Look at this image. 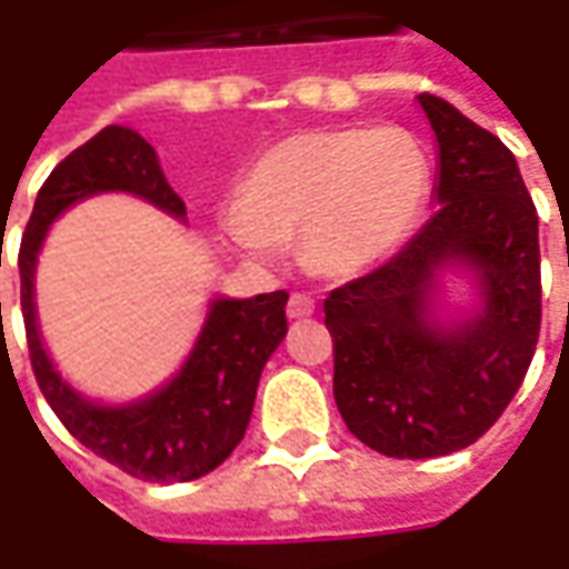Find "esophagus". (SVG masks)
<instances>
[{
	"mask_svg": "<svg viewBox=\"0 0 569 569\" xmlns=\"http://www.w3.org/2000/svg\"><path fill=\"white\" fill-rule=\"evenodd\" d=\"M313 313V297L307 295H291V300H288V317L291 319H303Z\"/></svg>",
	"mask_w": 569,
	"mask_h": 569,
	"instance_id": "1",
	"label": "esophagus"
}]
</instances>
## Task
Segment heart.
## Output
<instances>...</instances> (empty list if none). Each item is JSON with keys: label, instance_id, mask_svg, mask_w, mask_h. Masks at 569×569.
<instances>
[{"label": "heart", "instance_id": "heart-1", "mask_svg": "<svg viewBox=\"0 0 569 569\" xmlns=\"http://www.w3.org/2000/svg\"><path fill=\"white\" fill-rule=\"evenodd\" d=\"M427 196L430 158L402 126L300 132L252 164L221 211V237L269 266L297 233L310 272L345 278L399 250Z\"/></svg>", "mask_w": 569, "mask_h": 569}]
</instances>
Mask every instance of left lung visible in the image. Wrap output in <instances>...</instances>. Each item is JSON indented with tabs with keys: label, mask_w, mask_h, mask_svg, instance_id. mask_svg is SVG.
I'll return each mask as SVG.
<instances>
[{
	"label": "left lung",
	"mask_w": 569,
	"mask_h": 569,
	"mask_svg": "<svg viewBox=\"0 0 569 569\" xmlns=\"http://www.w3.org/2000/svg\"><path fill=\"white\" fill-rule=\"evenodd\" d=\"M418 103L437 139L440 208L322 303L341 418L392 459L471 447L516 396L541 326L538 214L513 151L449 100ZM447 273L470 281L466 308L446 300Z\"/></svg>",
	"instance_id": "obj_1"
}]
</instances>
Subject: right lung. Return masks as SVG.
Here are the masks:
<instances>
[{
	"label": "right lung",
	"instance_id": "obj_1",
	"mask_svg": "<svg viewBox=\"0 0 569 569\" xmlns=\"http://www.w3.org/2000/svg\"><path fill=\"white\" fill-rule=\"evenodd\" d=\"M100 192H129L170 218L187 221V206L167 183L154 148L129 126L100 129L94 139L56 164L37 192L18 252L33 377L56 418L100 459L142 481H196L218 469L247 433L262 367L288 336V295L211 297L187 361L170 380L132 402L88 399L56 370L43 345L33 281L56 218Z\"/></svg>",
	"mask_w": 569,
	"mask_h": 569
}]
</instances>
